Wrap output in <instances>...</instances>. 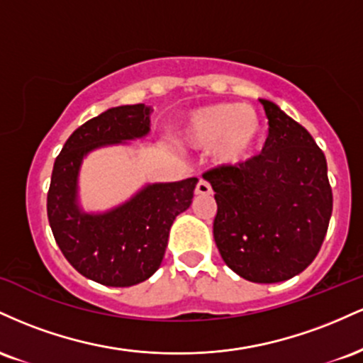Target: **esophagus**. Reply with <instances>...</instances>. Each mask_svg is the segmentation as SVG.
I'll return each mask as SVG.
<instances>
[{
  "mask_svg": "<svg viewBox=\"0 0 363 363\" xmlns=\"http://www.w3.org/2000/svg\"><path fill=\"white\" fill-rule=\"evenodd\" d=\"M196 194L198 196H208V194H211V186H210V182H206V181H199L198 182V186H196Z\"/></svg>",
  "mask_w": 363,
  "mask_h": 363,
  "instance_id": "obj_1",
  "label": "esophagus"
}]
</instances>
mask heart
<instances>
[{
    "instance_id": "obj_1",
    "label": "heart",
    "mask_w": 363,
    "mask_h": 363,
    "mask_svg": "<svg viewBox=\"0 0 363 363\" xmlns=\"http://www.w3.org/2000/svg\"><path fill=\"white\" fill-rule=\"evenodd\" d=\"M264 138V124L252 107L220 102L199 107L187 119L182 140L187 147L210 150L223 165H242L256 155Z\"/></svg>"
}]
</instances>
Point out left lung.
Returning a JSON list of instances; mask_svg holds the SVG:
<instances>
[{
	"label": "left lung",
	"instance_id": "left-lung-1",
	"mask_svg": "<svg viewBox=\"0 0 363 363\" xmlns=\"http://www.w3.org/2000/svg\"><path fill=\"white\" fill-rule=\"evenodd\" d=\"M269 133L262 152L242 165L203 177L215 191L213 237L225 264L244 280L278 283L318 256L333 213L323 150L277 104L261 101Z\"/></svg>",
	"mask_w": 363,
	"mask_h": 363
}]
</instances>
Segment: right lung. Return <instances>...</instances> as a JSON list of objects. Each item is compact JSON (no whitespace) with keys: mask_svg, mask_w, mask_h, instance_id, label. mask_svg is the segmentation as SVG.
<instances>
[{"mask_svg":"<svg viewBox=\"0 0 363 363\" xmlns=\"http://www.w3.org/2000/svg\"><path fill=\"white\" fill-rule=\"evenodd\" d=\"M152 107L119 106L86 121L66 140L52 167L48 218L56 244L69 264L106 286H131L160 268L174 220L193 201L198 179L157 182L104 213L78 205V174L94 150L143 138Z\"/></svg>","mask_w":363,"mask_h":363,"instance_id":"right-lung-1","label":"right lung"}]
</instances>
